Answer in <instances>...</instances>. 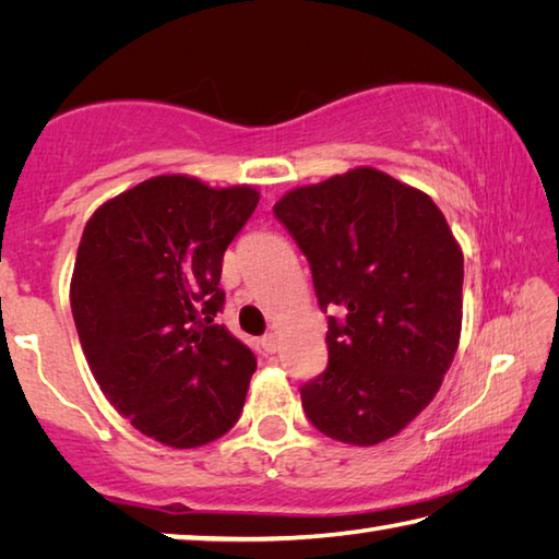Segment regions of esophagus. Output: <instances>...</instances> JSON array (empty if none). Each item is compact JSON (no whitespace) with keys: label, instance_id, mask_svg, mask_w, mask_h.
<instances>
[{"label":"esophagus","instance_id":"obj_1","mask_svg":"<svg viewBox=\"0 0 559 559\" xmlns=\"http://www.w3.org/2000/svg\"><path fill=\"white\" fill-rule=\"evenodd\" d=\"M261 347L266 349V353H276V349H278V335H273V333L263 335L261 337Z\"/></svg>","mask_w":559,"mask_h":559}]
</instances>
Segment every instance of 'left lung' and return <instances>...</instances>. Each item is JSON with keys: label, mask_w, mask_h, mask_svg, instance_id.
I'll list each match as a JSON object with an SVG mask.
<instances>
[{"label": "left lung", "mask_w": 559, "mask_h": 559, "mask_svg": "<svg viewBox=\"0 0 559 559\" xmlns=\"http://www.w3.org/2000/svg\"><path fill=\"white\" fill-rule=\"evenodd\" d=\"M306 253L328 318V367L300 386L325 437L374 447L439 392L461 337L463 253L429 194L374 167L273 204Z\"/></svg>", "instance_id": "8db88e82"}]
</instances>
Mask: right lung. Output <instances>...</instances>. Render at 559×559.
Masks as SVG:
<instances>
[{
	"mask_svg": "<svg viewBox=\"0 0 559 559\" xmlns=\"http://www.w3.org/2000/svg\"><path fill=\"white\" fill-rule=\"evenodd\" d=\"M257 204L249 185L159 175L83 229L71 278L81 347L108 402L165 447H204L243 409L257 357L214 318L224 251Z\"/></svg>",
	"mask_w": 559,
	"mask_h": 559,
	"instance_id": "1",
	"label": "right lung"
}]
</instances>
